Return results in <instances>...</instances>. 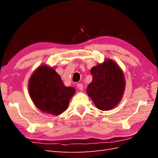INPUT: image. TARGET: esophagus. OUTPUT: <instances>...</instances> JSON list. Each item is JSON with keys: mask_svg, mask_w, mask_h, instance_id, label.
<instances>
[{"mask_svg": "<svg viewBox=\"0 0 158 158\" xmlns=\"http://www.w3.org/2000/svg\"><path fill=\"white\" fill-rule=\"evenodd\" d=\"M77 87L80 90H82L83 89V85L82 84H77Z\"/></svg>", "mask_w": 158, "mask_h": 158, "instance_id": "esophagus-1", "label": "esophagus"}]
</instances>
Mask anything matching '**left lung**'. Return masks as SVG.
<instances>
[{
  "label": "left lung",
  "mask_w": 158,
  "mask_h": 158,
  "mask_svg": "<svg viewBox=\"0 0 158 158\" xmlns=\"http://www.w3.org/2000/svg\"><path fill=\"white\" fill-rule=\"evenodd\" d=\"M93 76L87 94L96 107L108 111L121 102L125 88V80L120 67L112 60L107 59L90 70Z\"/></svg>",
  "instance_id": "left-lung-1"
}]
</instances>
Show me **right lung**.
<instances>
[{"instance_id": "1", "label": "right lung", "mask_w": 158, "mask_h": 158, "mask_svg": "<svg viewBox=\"0 0 158 158\" xmlns=\"http://www.w3.org/2000/svg\"><path fill=\"white\" fill-rule=\"evenodd\" d=\"M28 89L33 103L40 111L56 116L67 109L76 92L73 87H66L55 69L45 64L32 74Z\"/></svg>"}]
</instances>
